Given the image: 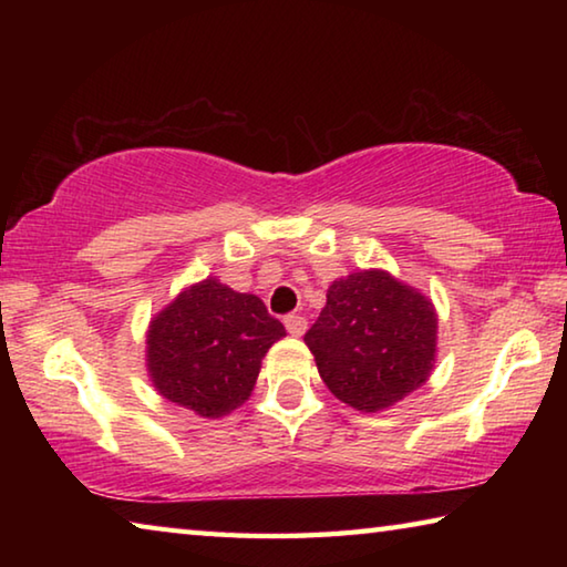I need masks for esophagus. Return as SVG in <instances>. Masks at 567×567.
<instances>
[{"label": "esophagus", "mask_w": 567, "mask_h": 567, "mask_svg": "<svg viewBox=\"0 0 567 567\" xmlns=\"http://www.w3.org/2000/svg\"><path fill=\"white\" fill-rule=\"evenodd\" d=\"M285 328L292 334V338H300V334H305V330H307V320L302 318V315H287Z\"/></svg>", "instance_id": "34e87169"}]
</instances>
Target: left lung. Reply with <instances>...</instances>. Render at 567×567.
Here are the masks:
<instances>
[{
	"mask_svg": "<svg viewBox=\"0 0 567 567\" xmlns=\"http://www.w3.org/2000/svg\"><path fill=\"white\" fill-rule=\"evenodd\" d=\"M305 344L334 398L354 410L378 412L430 378L437 315L415 287L385 270H360L330 285Z\"/></svg>",
	"mask_w": 567,
	"mask_h": 567,
	"instance_id": "8db88e82",
	"label": "left lung"
}]
</instances>
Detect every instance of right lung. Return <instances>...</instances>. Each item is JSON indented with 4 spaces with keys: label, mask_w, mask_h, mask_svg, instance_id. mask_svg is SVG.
<instances>
[{
    "label": "right lung",
    "mask_w": 567,
    "mask_h": 567,
    "mask_svg": "<svg viewBox=\"0 0 567 567\" xmlns=\"http://www.w3.org/2000/svg\"><path fill=\"white\" fill-rule=\"evenodd\" d=\"M285 334L260 297L207 277L150 322L152 385L179 408L223 417L252 395L262 358Z\"/></svg>",
    "instance_id": "obj_1"
}]
</instances>
